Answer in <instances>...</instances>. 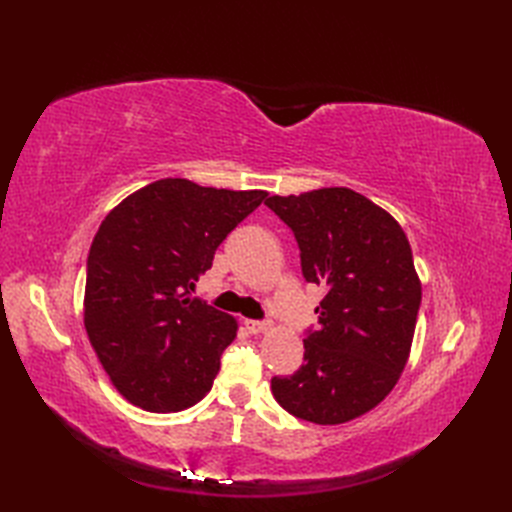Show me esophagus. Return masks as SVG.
<instances>
[{
	"mask_svg": "<svg viewBox=\"0 0 512 512\" xmlns=\"http://www.w3.org/2000/svg\"><path fill=\"white\" fill-rule=\"evenodd\" d=\"M245 327L250 333L258 335V333H265L271 329V322L269 320H245Z\"/></svg>",
	"mask_w": 512,
	"mask_h": 512,
	"instance_id": "1",
	"label": "esophagus"
}]
</instances>
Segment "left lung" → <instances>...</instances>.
<instances>
[{
  "instance_id": "8db88e82",
  "label": "left lung",
  "mask_w": 512,
  "mask_h": 512,
  "mask_svg": "<svg viewBox=\"0 0 512 512\" xmlns=\"http://www.w3.org/2000/svg\"><path fill=\"white\" fill-rule=\"evenodd\" d=\"M265 205L294 232L305 280L327 290L318 331L303 339V365L271 378L273 397L303 421L348 423L376 408L408 363L421 307L408 237L391 213L348 188Z\"/></svg>"
}]
</instances>
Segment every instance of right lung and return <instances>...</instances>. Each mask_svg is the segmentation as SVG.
Wrapping results in <instances>:
<instances>
[{"instance_id":"add662e5","label":"right lung","mask_w":512,"mask_h":512,"mask_svg":"<svg viewBox=\"0 0 512 512\" xmlns=\"http://www.w3.org/2000/svg\"><path fill=\"white\" fill-rule=\"evenodd\" d=\"M265 196L160 179L100 224L87 256L85 329L130 404L168 414L211 391L237 320L192 290L228 232Z\"/></svg>"}]
</instances>
